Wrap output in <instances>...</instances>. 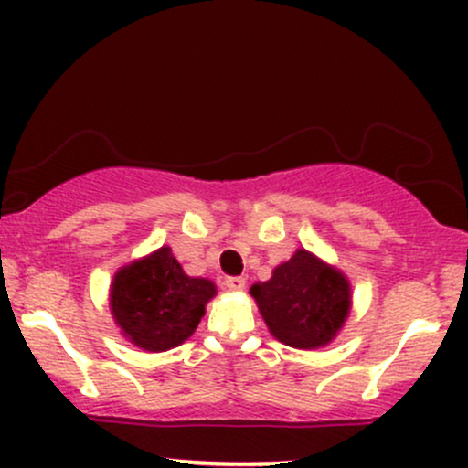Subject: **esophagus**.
<instances>
[{
  "label": "esophagus",
  "instance_id": "34e87169",
  "mask_svg": "<svg viewBox=\"0 0 468 468\" xmlns=\"http://www.w3.org/2000/svg\"><path fill=\"white\" fill-rule=\"evenodd\" d=\"M224 288L233 290V292H239V290L246 288V279L244 277H227L224 279Z\"/></svg>",
  "mask_w": 468,
  "mask_h": 468
}]
</instances>
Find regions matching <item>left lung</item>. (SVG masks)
I'll list each match as a JSON object with an SVG mask.
<instances>
[{
    "label": "left lung",
    "mask_w": 468,
    "mask_h": 468,
    "mask_svg": "<svg viewBox=\"0 0 468 468\" xmlns=\"http://www.w3.org/2000/svg\"><path fill=\"white\" fill-rule=\"evenodd\" d=\"M268 330L297 350L324 347L346 324L352 305L347 277L310 250L299 249L250 288Z\"/></svg>",
    "instance_id": "left-lung-1"
}]
</instances>
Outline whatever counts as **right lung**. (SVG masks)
I'll list each match as a JSON object with an SVG mask.
<instances>
[{"label": "right lung", "mask_w": 468, "mask_h": 468, "mask_svg": "<svg viewBox=\"0 0 468 468\" xmlns=\"http://www.w3.org/2000/svg\"><path fill=\"white\" fill-rule=\"evenodd\" d=\"M216 292L211 279L186 275L169 246H163L116 272L110 308L133 346L165 352L196 332Z\"/></svg>", "instance_id": "1"}]
</instances>
